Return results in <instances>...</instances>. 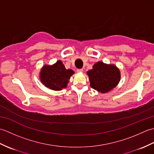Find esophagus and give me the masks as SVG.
Listing matches in <instances>:
<instances>
[{
    "label": "esophagus",
    "instance_id": "esophagus-1",
    "mask_svg": "<svg viewBox=\"0 0 154 154\" xmlns=\"http://www.w3.org/2000/svg\"><path fill=\"white\" fill-rule=\"evenodd\" d=\"M83 69H77V73H81V72H83Z\"/></svg>",
    "mask_w": 154,
    "mask_h": 154
}]
</instances>
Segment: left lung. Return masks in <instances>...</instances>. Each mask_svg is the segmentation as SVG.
Returning a JSON list of instances; mask_svg holds the SVG:
<instances>
[{
	"label": "left lung",
	"mask_w": 154,
	"mask_h": 154,
	"mask_svg": "<svg viewBox=\"0 0 154 154\" xmlns=\"http://www.w3.org/2000/svg\"><path fill=\"white\" fill-rule=\"evenodd\" d=\"M90 85L94 89L104 93L115 87L120 79V71L115 65L97 62L93 69L87 71Z\"/></svg>",
	"instance_id": "obj_1"
}]
</instances>
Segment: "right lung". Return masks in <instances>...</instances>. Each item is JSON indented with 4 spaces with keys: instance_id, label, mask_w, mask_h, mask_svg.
I'll return each instance as SVG.
<instances>
[{
    "instance_id": "1",
    "label": "right lung",
    "mask_w": 154,
    "mask_h": 154,
    "mask_svg": "<svg viewBox=\"0 0 154 154\" xmlns=\"http://www.w3.org/2000/svg\"><path fill=\"white\" fill-rule=\"evenodd\" d=\"M74 71L66 69L60 60L54 65H44L40 72V79L45 87L54 91H60L67 87L69 79Z\"/></svg>"
}]
</instances>
